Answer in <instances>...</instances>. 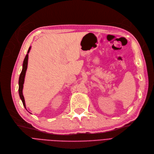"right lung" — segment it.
Instances as JSON below:
<instances>
[{
	"instance_id": "1",
	"label": "right lung",
	"mask_w": 154,
	"mask_h": 154,
	"mask_svg": "<svg viewBox=\"0 0 154 154\" xmlns=\"http://www.w3.org/2000/svg\"><path fill=\"white\" fill-rule=\"evenodd\" d=\"M31 47L30 46L28 49L27 51V54H26L24 60L23 61V69H22V71L20 72V75L19 76V97L20 100H22V102H23V105L25 107V108L26 109V103H25V100H24V97L23 96V85L24 83V78H25V76H26V72L27 71V63H28V54L29 53V51L31 50Z\"/></svg>"
}]
</instances>
